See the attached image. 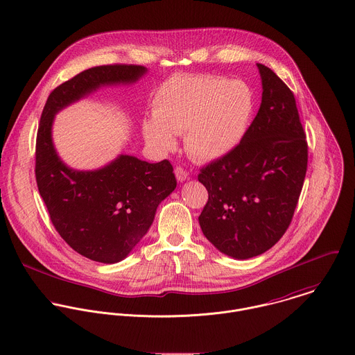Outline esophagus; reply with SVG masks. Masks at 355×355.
Instances as JSON below:
<instances>
[{
	"label": "esophagus",
	"mask_w": 355,
	"mask_h": 355,
	"mask_svg": "<svg viewBox=\"0 0 355 355\" xmlns=\"http://www.w3.org/2000/svg\"><path fill=\"white\" fill-rule=\"evenodd\" d=\"M175 175H176V179L179 182H184L189 178V172L183 166H180V165L175 168Z\"/></svg>",
	"instance_id": "esophagus-1"
}]
</instances>
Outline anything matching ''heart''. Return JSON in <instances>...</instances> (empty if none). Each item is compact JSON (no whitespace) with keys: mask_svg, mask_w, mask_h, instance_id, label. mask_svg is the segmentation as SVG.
<instances>
[{"mask_svg":"<svg viewBox=\"0 0 355 355\" xmlns=\"http://www.w3.org/2000/svg\"><path fill=\"white\" fill-rule=\"evenodd\" d=\"M254 112L253 90L242 80L216 75H186L166 80L153 100V117L144 124L146 141L158 152L175 148L173 134L184 132L187 152L217 159L243 139Z\"/></svg>","mask_w":355,"mask_h":355,"instance_id":"1","label":"heart"}]
</instances>
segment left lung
Segmentation results:
<instances>
[{"mask_svg":"<svg viewBox=\"0 0 355 355\" xmlns=\"http://www.w3.org/2000/svg\"><path fill=\"white\" fill-rule=\"evenodd\" d=\"M262 101L241 144L202 166L203 235L221 253L246 259L275 246L291 224L307 171V142L294 93L258 64Z\"/></svg>","mask_w":355,"mask_h":355,"instance_id":"left-lung-1","label":"left lung"}]
</instances>
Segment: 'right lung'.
I'll use <instances>...</instances> for the list:
<instances>
[{"label":"right lung","instance_id":"right-lung-1","mask_svg":"<svg viewBox=\"0 0 355 355\" xmlns=\"http://www.w3.org/2000/svg\"><path fill=\"white\" fill-rule=\"evenodd\" d=\"M145 72L134 64L86 69L51 92L38 125L35 179L51 224L69 248L97 262L125 258L146 235L157 206L176 187L173 166L168 159L150 164L120 155L98 171H72L54 152L53 117L102 85L131 83Z\"/></svg>","mask_w":355,"mask_h":355}]
</instances>
